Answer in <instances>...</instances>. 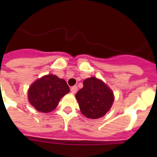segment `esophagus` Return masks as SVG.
I'll return each instance as SVG.
<instances>
[{"label":"esophagus","instance_id":"obj_1","mask_svg":"<svg viewBox=\"0 0 157 157\" xmlns=\"http://www.w3.org/2000/svg\"><path fill=\"white\" fill-rule=\"evenodd\" d=\"M77 90H78L77 86H72L71 88V92L72 94H75V93L77 92Z\"/></svg>","mask_w":157,"mask_h":157}]
</instances>
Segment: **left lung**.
I'll return each mask as SVG.
<instances>
[{"mask_svg": "<svg viewBox=\"0 0 157 157\" xmlns=\"http://www.w3.org/2000/svg\"><path fill=\"white\" fill-rule=\"evenodd\" d=\"M75 98L82 113L94 120L105 116L114 101L112 90L95 77L84 80L83 87L78 91Z\"/></svg>", "mask_w": 157, "mask_h": 157, "instance_id": "obj_1", "label": "left lung"}]
</instances>
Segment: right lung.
I'll use <instances>...</instances> for the list:
<instances>
[{
    "mask_svg": "<svg viewBox=\"0 0 157 157\" xmlns=\"http://www.w3.org/2000/svg\"><path fill=\"white\" fill-rule=\"evenodd\" d=\"M70 88L65 80L56 75H47L34 82L28 90L29 102L41 112H52Z\"/></svg>",
    "mask_w": 157,
    "mask_h": 157,
    "instance_id": "1",
    "label": "right lung"
}]
</instances>
